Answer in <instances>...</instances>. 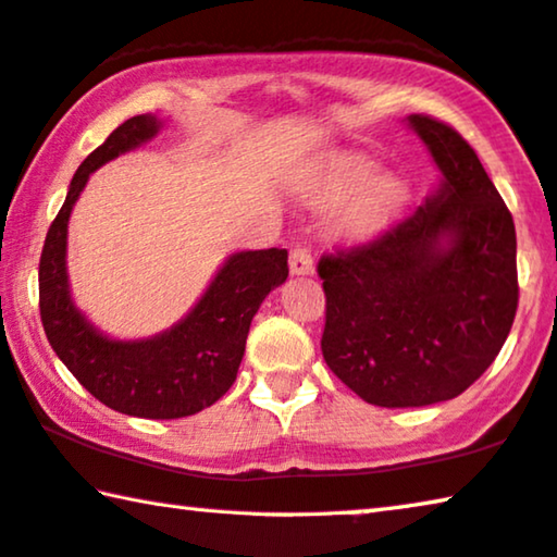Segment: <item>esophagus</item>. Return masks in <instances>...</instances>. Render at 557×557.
Masks as SVG:
<instances>
[{"label": "esophagus", "instance_id": "34e87169", "mask_svg": "<svg viewBox=\"0 0 557 557\" xmlns=\"http://www.w3.org/2000/svg\"><path fill=\"white\" fill-rule=\"evenodd\" d=\"M289 272H293V275H312L314 272L312 250L305 243L295 245L293 252H289Z\"/></svg>", "mask_w": 557, "mask_h": 557}]
</instances>
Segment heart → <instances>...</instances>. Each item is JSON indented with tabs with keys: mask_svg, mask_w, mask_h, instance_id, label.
I'll return each mask as SVG.
<instances>
[{
	"mask_svg": "<svg viewBox=\"0 0 557 557\" xmlns=\"http://www.w3.org/2000/svg\"><path fill=\"white\" fill-rule=\"evenodd\" d=\"M376 171V163L367 161V158H349V161H344L334 171L330 183L322 190V200L337 206V202H347L349 198H355L367 184L370 185L369 189L366 187L367 191L363 189L366 193L359 196L349 213V225L355 233L379 231V227L389 223L404 202V185L396 178L374 181Z\"/></svg>",
	"mask_w": 557,
	"mask_h": 557,
	"instance_id": "heart-1",
	"label": "heart"
}]
</instances>
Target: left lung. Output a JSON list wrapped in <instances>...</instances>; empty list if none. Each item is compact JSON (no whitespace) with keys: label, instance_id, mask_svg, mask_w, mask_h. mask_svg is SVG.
Wrapping results in <instances>:
<instances>
[{"label":"left lung","instance_id":"left-lung-1","mask_svg":"<svg viewBox=\"0 0 557 557\" xmlns=\"http://www.w3.org/2000/svg\"><path fill=\"white\" fill-rule=\"evenodd\" d=\"M444 183L426 206L359 245L324 252L322 355L367 404L429 406L493 364L518 310L516 225L454 126L413 113Z\"/></svg>","mask_w":557,"mask_h":557}]
</instances>
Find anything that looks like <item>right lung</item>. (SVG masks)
Wrapping results in <instances>:
<instances>
[{"label":"right lung","mask_w":557,"mask_h":557,"mask_svg":"<svg viewBox=\"0 0 557 557\" xmlns=\"http://www.w3.org/2000/svg\"><path fill=\"white\" fill-rule=\"evenodd\" d=\"M161 128L151 113L123 121L78 165L69 196L51 223L39 260V314L51 349L78 384L113 411L140 419H181L215 404L231 389L245 355L255 312L270 289L287 280V250L237 252L227 260L190 314L153 339L103 337L69 297L66 225L96 168L146 144Z\"/></svg>","instance_id":"add662e5"}]
</instances>
